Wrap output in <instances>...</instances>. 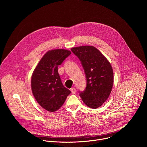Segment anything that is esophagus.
<instances>
[{
    "mask_svg": "<svg viewBox=\"0 0 147 147\" xmlns=\"http://www.w3.org/2000/svg\"><path fill=\"white\" fill-rule=\"evenodd\" d=\"M76 88H71V93L73 94H75V93H76Z\"/></svg>",
    "mask_w": 147,
    "mask_h": 147,
    "instance_id": "1",
    "label": "esophagus"
}]
</instances>
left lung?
<instances>
[{
    "instance_id": "1",
    "label": "left lung",
    "mask_w": 147,
    "mask_h": 147,
    "mask_svg": "<svg viewBox=\"0 0 147 147\" xmlns=\"http://www.w3.org/2000/svg\"><path fill=\"white\" fill-rule=\"evenodd\" d=\"M84 70L87 79L86 90L80 93L87 106L96 109L105 102L113 84V71L110 62L102 53L92 46L72 48Z\"/></svg>"
}]
</instances>
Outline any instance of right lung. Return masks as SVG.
Listing matches in <instances>:
<instances>
[{
  "instance_id": "obj_1",
  "label": "right lung",
  "mask_w": 147,
  "mask_h": 147,
  "mask_svg": "<svg viewBox=\"0 0 147 147\" xmlns=\"http://www.w3.org/2000/svg\"><path fill=\"white\" fill-rule=\"evenodd\" d=\"M71 53L63 49L49 51L33 71L31 81L32 94L40 106L49 112L59 109L71 93L63 85L58 73V66Z\"/></svg>"
}]
</instances>
